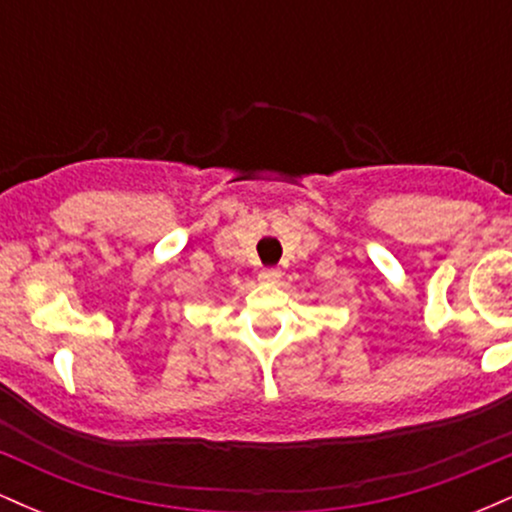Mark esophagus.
<instances>
[{"instance_id":"esophagus-1","label":"esophagus","mask_w":512,"mask_h":512,"mask_svg":"<svg viewBox=\"0 0 512 512\" xmlns=\"http://www.w3.org/2000/svg\"><path fill=\"white\" fill-rule=\"evenodd\" d=\"M279 279H281V269H276V267H264L260 272L262 284H276Z\"/></svg>"}]
</instances>
